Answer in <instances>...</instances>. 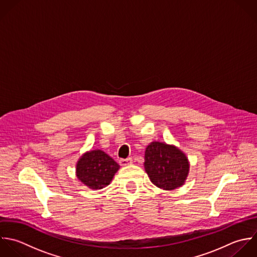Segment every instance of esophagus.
Listing matches in <instances>:
<instances>
[{
  "label": "esophagus",
  "instance_id": "obj_1",
  "mask_svg": "<svg viewBox=\"0 0 257 257\" xmlns=\"http://www.w3.org/2000/svg\"><path fill=\"white\" fill-rule=\"evenodd\" d=\"M132 158H126V159H120L119 160V163H120V165H122V166H126V165H130L131 163H132Z\"/></svg>",
  "mask_w": 257,
  "mask_h": 257
}]
</instances>
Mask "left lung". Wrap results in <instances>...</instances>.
<instances>
[{
  "label": "left lung",
  "instance_id": "left-lung-1",
  "mask_svg": "<svg viewBox=\"0 0 257 257\" xmlns=\"http://www.w3.org/2000/svg\"><path fill=\"white\" fill-rule=\"evenodd\" d=\"M144 160L145 170L157 187L172 190L183 185L189 163L178 148L165 143L152 142L145 150Z\"/></svg>",
  "mask_w": 257,
  "mask_h": 257
}]
</instances>
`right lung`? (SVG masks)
<instances>
[{"mask_svg":"<svg viewBox=\"0 0 257 257\" xmlns=\"http://www.w3.org/2000/svg\"><path fill=\"white\" fill-rule=\"evenodd\" d=\"M119 165L101 150L90 151L77 164V177L91 189H102L109 185Z\"/></svg>","mask_w":257,"mask_h":257,"instance_id":"add662e5","label":"right lung"}]
</instances>
